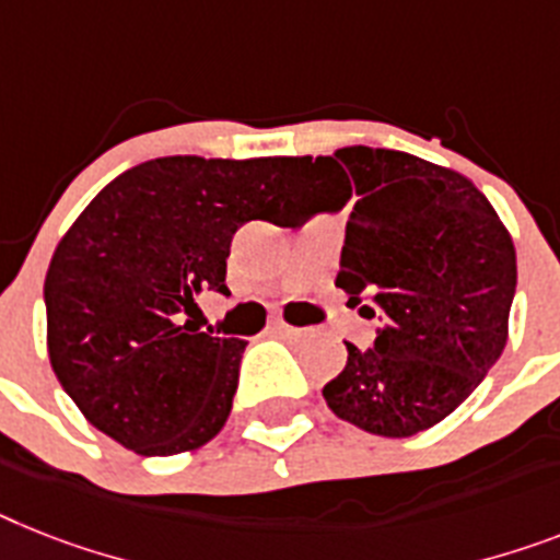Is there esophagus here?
Here are the masks:
<instances>
[{"mask_svg": "<svg viewBox=\"0 0 560 560\" xmlns=\"http://www.w3.org/2000/svg\"><path fill=\"white\" fill-rule=\"evenodd\" d=\"M271 335L283 337V340H291V337L306 335V329H294V326H289L285 320H275V323H271Z\"/></svg>", "mask_w": 560, "mask_h": 560, "instance_id": "34e87169", "label": "esophagus"}]
</instances>
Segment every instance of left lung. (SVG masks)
Listing matches in <instances>:
<instances>
[{"label": "left lung", "instance_id": "1", "mask_svg": "<svg viewBox=\"0 0 560 560\" xmlns=\"http://www.w3.org/2000/svg\"><path fill=\"white\" fill-rule=\"evenodd\" d=\"M317 208L358 197L335 283L381 314L374 346L346 343L323 386L340 420L409 438L452 415L501 358L518 283L506 225L472 179L420 156L352 145L314 160Z\"/></svg>", "mask_w": 560, "mask_h": 560}]
</instances>
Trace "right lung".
Returning <instances> with one entry per match:
<instances>
[{
	"label": "right lung",
	"instance_id": "right-lung-1",
	"mask_svg": "<svg viewBox=\"0 0 560 560\" xmlns=\"http://www.w3.org/2000/svg\"><path fill=\"white\" fill-rule=\"evenodd\" d=\"M308 156H160L110 179L59 240L45 275L48 358L88 423L148 457L206 446L225 427L246 340L200 331L248 220L303 223Z\"/></svg>",
	"mask_w": 560,
	"mask_h": 560
}]
</instances>
